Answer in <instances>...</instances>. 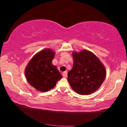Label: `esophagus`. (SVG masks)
I'll list each match as a JSON object with an SVG mask.
<instances>
[{"instance_id":"esophagus-1","label":"esophagus","mask_w":127,"mask_h":127,"mask_svg":"<svg viewBox=\"0 0 127 127\" xmlns=\"http://www.w3.org/2000/svg\"><path fill=\"white\" fill-rule=\"evenodd\" d=\"M62 76H63V77H66L67 76V73H66V72H64L62 73Z\"/></svg>"}]
</instances>
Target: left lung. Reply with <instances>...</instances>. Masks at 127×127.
<instances>
[{
    "label": "left lung",
    "mask_w": 127,
    "mask_h": 127,
    "mask_svg": "<svg viewBox=\"0 0 127 127\" xmlns=\"http://www.w3.org/2000/svg\"><path fill=\"white\" fill-rule=\"evenodd\" d=\"M74 63L68 73V81L79 95H90L99 89L106 77L105 66L91 51L73 53Z\"/></svg>",
    "instance_id": "obj_1"
}]
</instances>
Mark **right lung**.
Masks as SVG:
<instances>
[{
	"mask_svg": "<svg viewBox=\"0 0 127 127\" xmlns=\"http://www.w3.org/2000/svg\"><path fill=\"white\" fill-rule=\"evenodd\" d=\"M55 54L50 49H44L36 54L26 67L28 82L38 91L52 89L62 78L57 66L52 64Z\"/></svg>",
	"mask_w": 127,
	"mask_h": 127,
	"instance_id": "obj_1",
	"label": "right lung"
}]
</instances>
